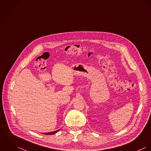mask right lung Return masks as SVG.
I'll use <instances>...</instances> for the list:
<instances>
[{
    "instance_id": "right-lung-1",
    "label": "right lung",
    "mask_w": 151,
    "mask_h": 151,
    "mask_svg": "<svg viewBox=\"0 0 151 151\" xmlns=\"http://www.w3.org/2000/svg\"><path fill=\"white\" fill-rule=\"evenodd\" d=\"M58 131H59V130H57V131H55V132H50V133H43V134H46V135H50V134H55V133H57V132H58Z\"/></svg>"
}]
</instances>
